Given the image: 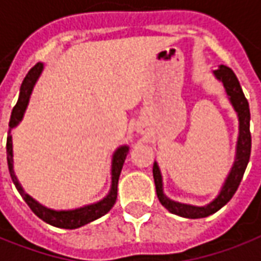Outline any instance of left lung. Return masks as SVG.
<instances>
[{
  "mask_svg": "<svg viewBox=\"0 0 261 261\" xmlns=\"http://www.w3.org/2000/svg\"><path fill=\"white\" fill-rule=\"evenodd\" d=\"M215 79L222 83L225 89L226 96L229 99V103L232 105L233 110L236 112L239 120V134L238 141H236V152H234V161L232 164V168L225 178V182L222 184L220 191L218 195L213 198L209 203L203 206H196L191 203H182L168 198L164 194V182H162L161 169L158 167L156 161L152 167V175H154V182H155L156 196L161 202V205L169 212L188 218V219H199V218H206L212 213L218 212L220 207H223L232 199L234 192L238 191L240 181L243 178L246 167L250 160L251 151V136H250V109L247 99L243 94V90L240 87L236 74L233 73L230 67L220 65L216 70L212 72Z\"/></svg>",
  "mask_w": 261,
  "mask_h": 261,
  "instance_id": "obj_1",
  "label": "left lung"
}]
</instances>
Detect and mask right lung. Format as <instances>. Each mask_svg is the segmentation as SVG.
Returning a JSON list of instances; mask_svg holds the SVG:
<instances>
[{
  "label": "right lung",
  "instance_id": "add662e5",
  "mask_svg": "<svg viewBox=\"0 0 261 261\" xmlns=\"http://www.w3.org/2000/svg\"><path fill=\"white\" fill-rule=\"evenodd\" d=\"M45 65L39 62L35 66L32 67L25 76L21 89H19V97L16 101L15 107L12 109L10 118V130H8V137H7V162H8V169H10L11 179L14 182V185L18 189V192L21 194L23 200L28 203L31 211L35 213L36 216L46 222L49 225L55 226V227H61V229H77L82 226L90 223L93 220L99 219L101 216H105L106 213L109 212L117 199V185L118 178H120V172L123 168V164L125 161V156L130 151V147L127 144H123L116 148L112 155V168H110V175H112V184H110V189L103 199L93 202L89 205H83L80 207H74V209H62V211H56L52 207L45 206L39 203L38 200L34 199L29 194L25 192L22 185L19 184L18 178L15 175V169H14V144H12V134L11 131L15 128L16 125L23 120L25 112L28 109L29 100L34 92L36 82L41 77L42 72H43Z\"/></svg>",
  "mask_w": 261,
  "mask_h": 261
}]
</instances>
